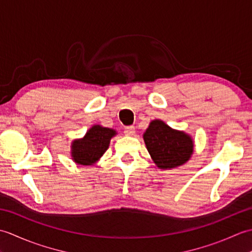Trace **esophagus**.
Listing matches in <instances>:
<instances>
[{"label":"esophagus","mask_w":252,"mask_h":252,"mask_svg":"<svg viewBox=\"0 0 252 252\" xmlns=\"http://www.w3.org/2000/svg\"><path fill=\"white\" fill-rule=\"evenodd\" d=\"M134 133H135V127L133 126H126V129H125V134H126V135H127V136H132V135H134Z\"/></svg>","instance_id":"34e87169"}]
</instances>
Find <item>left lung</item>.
I'll return each instance as SVG.
<instances>
[{"label":"left lung","mask_w":252,"mask_h":252,"mask_svg":"<svg viewBox=\"0 0 252 252\" xmlns=\"http://www.w3.org/2000/svg\"><path fill=\"white\" fill-rule=\"evenodd\" d=\"M147 151L159 169H173L189 160L194 142L183 131L174 130L161 120H153L143 135Z\"/></svg>","instance_id":"left-lung-1"}]
</instances>
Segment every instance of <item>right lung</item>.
I'll list each match as a JSON object with an SVG mask.
<instances>
[{"label":"right lung","instance_id":"obj_1","mask_svg":"<svg viewBox=\"0 0 252 252\" xmlns=\"http://www.w3.org/2000/svg\"><path fill=\"white\" fill-rule=\"evenodd\" d=\"M117 132L101 126H93L82 138L71 144L72 160L81 165H93L108 149L111 137Z\"/></svg>","mask_w":252,"mask_h":252}]
</instances>
